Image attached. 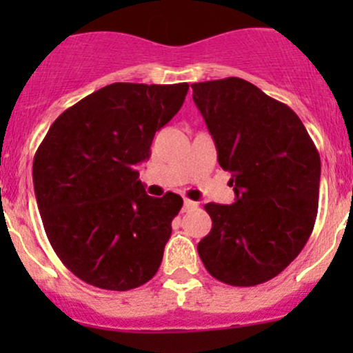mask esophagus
Returning <instances> with one entry per match:
<instances>
[{
  "mask_svg": "<svg viewBox=\"0 0 353 353\" xmlns=\"http://www.w3.org/2000/svg\"><path fill=\"white\" fill-rule=\"evenodd\" d=\"M198 206V203H194V201H191V199H184V212H188V210H193V208H196Z\"/></svg>",
  "mask_w": 353,
  "mask_h": 353,
  "instance_id": "obj_1",
  "label": "esophagus"
}]
</instances>
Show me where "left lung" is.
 I'll return each mask as SVG.
<instances>
[{"instance_id":"1","label":"left lung","mask_w":353,"mask_h":353,"mask_svg":"<svg viewBox=\"0 0 353 353\" xmlns=\"http://www.w3.org/2000/svg\"><path fill=\"white\" fill-rule=\"evenodd\" d=\"M193 101L232 174V205L208 203L198 254L212 276L252 287L302 251L318 213L321 160L297 114L243 78L193 83Z\"/></svg>"}]
</instances>
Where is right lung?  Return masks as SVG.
<instances>
[{
	"mask_svg": "<svg viewBox=\"0 0 353 353\" xmlns=\"http://www.w3.org/2000/svg\"><path fill=\"white\" fill-rule=\"evenodd\" d=\"M188 83H112L66 109L34 157V190L52 249L104 290L147 283L162 263L179 194L148 196L138 163L177 114Z\"/></svg>",
	"mask_w": 353,
	"mask_h": 353,
	"instance_id": "obj_1",
	"label": "right lung"
}]
</instances>
